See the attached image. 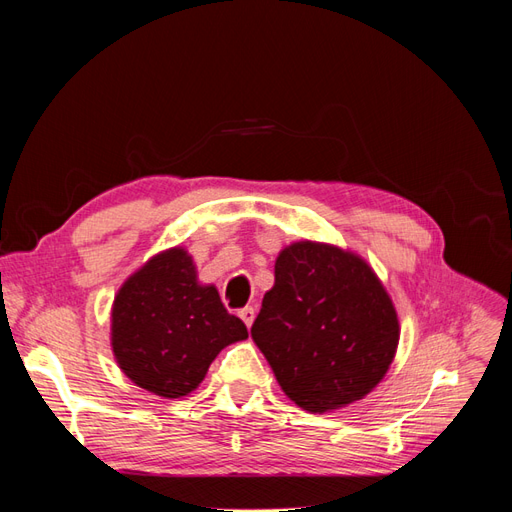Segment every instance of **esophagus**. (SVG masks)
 <instances>
[{"label": "esophagus", "instance_id": "34e87169", "mask_svg": "<svg viewBox=\"0 0 512 512\" xmlns=\"http://www.w3.org/2000/svg\"><path fill=\"white\" fill-rule=\"evenodd\" d=\"M239 316H241V320L247 324V327H252L254 316H256V309H254L252 305H245L243 309H239Z\"/></svg>", "mask_w": 512, "mask_h": 512}]
</instances>
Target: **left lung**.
I'll use <instances>...</instances> for the list:
<instances>
[{
	"label": "left lung",
	"instance_id": "obj_1",
	"mask_svg": "<svg viewBox=\"0 0 512 512\" xmlns=\"http://www.w3.org/2000/svg\"><path fill=\"white\" fill-rule=\"evenodd\" d=\"M252 339L294 404L329 412L363 399L384 378L399 322L363 258L299 241L275 260V284L262 299Z\"/></svg>",
	"mask_w": 512,
	"mask_h": 512
}]
</instances>
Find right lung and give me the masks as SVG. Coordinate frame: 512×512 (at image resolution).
Returning a JSON list of instances; mask_svg holds the SVG:
<instances>
[{
	"instance_id": "1",
	"label": "right lung",
	"mask_w": 512,
	"mask_h": 512,
	"mask_svg": "<svg viewBox=\"0 0 512 512\" xmlns=\"http://www.w3.org/2000/svg\"><path fill=\"white\" fill-rule=\"evenodd\" d=\"M113 352L134 384L177 399L203 382L222 348L247 337L215 286L196 280L192 256L173 247L153 256L117 292Z\"/></svg>"
}]
</instances>
